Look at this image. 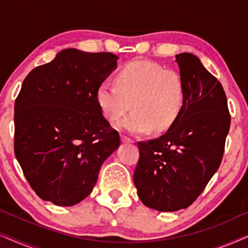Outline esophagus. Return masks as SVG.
Masks as SVG:
<instances>
[{
    "label": "esophagus",
    "instance_id": "obj_1",
    "mask_svg": "<svg viewBox=\"0 0 248 248\" xmlns=\"http://www.w3.org/2000/svg\"><path fill=\"white\" fill-rule=\"evenodd\" d=\"M122 141L126 142V143H131V142H133V139L127 137V135H125V134H122Z\"/></svg>",
    "mask_w": 248,
    "mask_h": 248
}]
</instances>
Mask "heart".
Wrapping results in <instances>:
<instances>
[{"label": "heart", "instance_id": "obj_1", "mask_svg": "<svg viewBox=\"0 0 248 248\" xmlns=\"http://www.w3.org/2000/svg\"><path fill=\"white\" fill-rule=\"evenodd\" d=\"M97 103L105 117L115 122L133 111L120 127L134 134L168 130L177 120L185 100V84L179 72L150 61H132L116 77L97 89Z\"/></svg>", "mask_w": 248, "mask_h": 248}]
</instances>
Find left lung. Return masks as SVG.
<instances>
[{
	"label": "left lung",
	"instance_id": "1",
	"mask_svg": "<svg viewBox=\"0 0 248 248\" xmlns=\"http://www.w3.org/2000/svg\"><path fill=\"white\" fill-rule=\"evenodd\" d=\"M185 84L177 120L161 137L138 142L133 181L144 205L171 212L192 204L221 164L230 114L221 83L191 53L176 55Z\"/></svg>",
	"mask_w": 248,
	"mask_h": 248
}]
</instances>
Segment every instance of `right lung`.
I'll return each mask as SVG.
<instances>
[{"label":"right lung","instance_id":"obj_1","mask_svg":"<svg viewBox=\"0 0 248 248\" xmlns=\"http://www.w3.org/2000/svg\"><path fill=\"white\" fill-rule=\"evenodd\" d=\"M116 60L111 53L64 49L23 80L15 103V155L44 201L72 206L86 199L120 145L96 97Z\"/></svg>","mask_w":248,"mask_h":248}]
</instances>
